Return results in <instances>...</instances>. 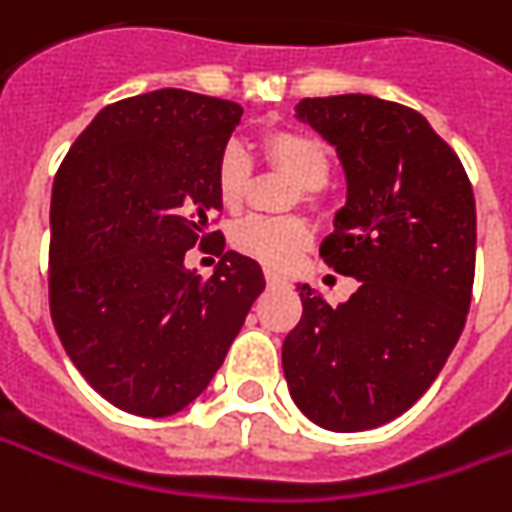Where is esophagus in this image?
Returning a JSON list of instances; mask_svg holds the SVG:
<instances>
[{
	"mask_svg": "<svg viewBox=\"0 0 512 512\" xmlns=\"http://www.w3.org/2000/svg\"><path fill=\"white\" fill-rule=\"evenodd\" d=\"M266 283L269 285H285L283 274H277V271H266Z\"/></svg>",
	"mask_w": 512,
	"mask_h": 512,
	"instance_id": "1",
	"label": "esophagus"
}]
</instances>
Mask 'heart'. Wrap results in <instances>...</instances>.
<instances>
[{"label": "heart", "instance_id": "heart-1", "mask_svg": "<svg viewBox=\"0 0 512 512\" xmlns=\"http://www.w3.org/2000/svg\"><path fill=\"white\" fill-rule=\"evenodd\" d=\"M263 159L271 168L291 176L300 184L302 198H308V201L319 196V187L328 182L330 165H333L328 145L314 134L297 131V128L266 131L263 134ZM212 182H215V193H218V201L224 210H241L243 201L249 196V184H252V162L241 145L232 142L218 154ZM229 241L241 255L252 257L269 269H285L305 252V246L311 243V232L305 227V221L294 218V215H288V218L252 215L232 227Z\"/></svg>", "mask_w": 512, "mask_h": 512}]
</instances>
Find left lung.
<instances>
[{
    "label": "left lung",
    "instance_id": "1",
    "mask_svg": "<svg viewBox=\"0 0 512 512\" xmlns=\"http://www.w3.org/2000/svg\"><path fill=\"white\" fill-rule=\"evenodd\" d=\"M297 117L342 159L347 201L319 255L356 277L330 308L297 285L302 319L283 342L300 412L330 431L403 415L431 387L465 328L476 263L468 173L423 114L370 95L305 97Z\"/></svg>",
    "mask_w": 512,
    "mask_h": 512
}]
</instances>
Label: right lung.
Segmentation results:
<instances>
[{
	"label": "right lung",
	"instance_id": "add662e5",
	"mask_svg": "<svg viewBox=\"0 0 512 512\" xmlns=\"http://www.w3.org/2000/svg\"><path fill=\"white\" fill-rule=\"evenodd\" d=\"M241 114L184 89L125 97L86 125L55 173L52 325L123 412L168 417L196 401L266 288L255 260L210 232L221 210L212 173ZM196 242L222 252L210 281L183 266Z\"/></svg>",
	"mask_w": 512,
	"mask_h": 512
}]
</instances>
